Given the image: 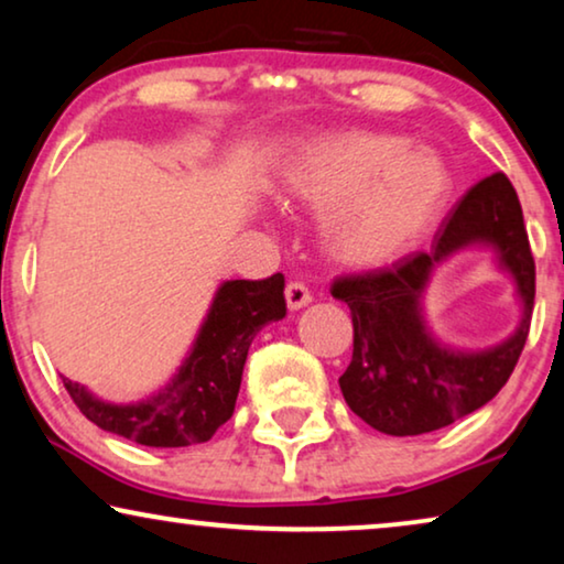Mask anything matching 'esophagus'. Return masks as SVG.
I'll return each mask as SVG.
<instances>
[{
    "instance_id": "obj_1",
    "label": "esophagus",
    "mask_w": 564,
    "mask_h": 564,
    "mask_svg": "<svg viewBox=\"0 0 564 564\" xmlns=\"http://www.w3.org/2000/svg\"><path fill=\"white\" fill-rule=\"evenodd\" d=\"M284 297H288V307L290 311H300V307L311 305L313 303V295L307 292V288L303 282H290L288 288H284Z\"/></svg>"
}]
</instances>
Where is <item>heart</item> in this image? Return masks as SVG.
<instances>
[{"label": "heart", "instance_id": "obj_1", "mask_svg": "<svg viewBox=\"0 0 564 564\" xmlns=\"http://www.w3.org/2000/svg\"><path fill=\"white\" fill-rule=\"evenodd\" d=\"M452 187L436 151L369 130L311 138L280 174L284 197L326 213L323 234L334 257L359 267L384 264L419 241Z\"/></svg>", "mask_w": 564, "mask_h": 564}]
</instances>
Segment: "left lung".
<instances>
[{
    "mask_svg": "<svg viewBox=\"0 0 564 564\" xmlns=\"http://www.w3.org/2000/svg\"><path fill=\"white\" fill-rule=\"evenodd\" d=\"M490 248L512 276L520 326L496 347L454 350L427 326L422 300L435 269L465 248ZM534 257L519 195L506 174L485 176L454 205L429 251L392 267L338 276L334 297L351 311V365L338 377L344 400L369 426L390 436H419L477 411L511 377L534 311Z\"/></svg>",
    "mask_w": 564,
    "mask_h": 564,
    "instance_id": "left-lung-1",
    "label": "left lung"
}]
</instances>
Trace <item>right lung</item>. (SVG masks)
Listing matches in <instances>:
<instances>
[{
	"mask_svg": "<svg viewBox=\"0 0 564 564\" xmlns=\"http://www.w3.org/2000/svg\"><path fill=\"white\" fill-rule=\"evenodd\" d=\"M288 315L284 276L228 280L215 290L187 357L159 392L110 403L64 377L76 408L102 431L156 449L203 444L234 415L249 346L261 328Z\"/></svg>",
	"mask_w": 564,
	"mask_h": 564,
	"instance_id": "add662e5",
	"label": "right lung"
}]
</instances>
